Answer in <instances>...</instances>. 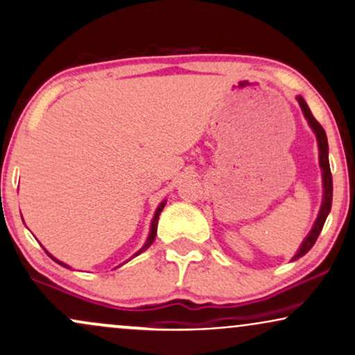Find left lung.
Instances as JSON below:
<instances>
[{"instance_id":"1","label":"left lung","mask_w":355,"mask_h":355,"mask_svg":"<svg viewBox=\"0 0 355 355\" xmlns=\"http://www.w3.org/2000/svg\"><path fill=\"white\" fill-rule=\"evenodd\" d=\"M298 103L301 107V110H303L306 120H308V123L311 128L314 130V133H316V138H318V144H319V164H321V169H322V184H324V199H322V205H321V211H319V216L316 218V222H314V227L309 232L308 237L304 239L303 245H301L300 252L296 253L295 258L293 260H296V258L303 257L304 253H308L311 250V247L314 243H316V240L319 237V234H321L322 227H324V222H326V217L327 214L331 211V204H332V174H331V168H329V157H327V137H326V131L322 128L321 125H319V121L316 118L313 116L311 110H309V107L306 105V102L303 100V97H298Z\"/></svg>"}]
</instances>
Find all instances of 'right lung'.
Segmentation results:
<instances>
[{"instance_id": "obj_1", "label": "right lung", "mask_w": 355, "mask_h": 355, "mask_svg": "<svg viewBox=\"0 0 355 355\" xmlns=\"http://www.w3.org/2000/svg\"><path fill=\"white\" fill-rule=\"evenodd\" d=\"M164 204L166 202H161L159 204V207H157V211H156V214H155V217H153V222H151V230H150V237H148V240H146V243H144L143 245V248H141V250H139L138 253H137V255H139V253H141V252H144V250H146V248L148 247H150V245L153 243V240H155V237H156V229H157V218H159V214H161V211H163V207H164ZM47 253V252H46ZM47 255H49V253H47ZM51 258H52V260H54V261H57V263H59V265H62V266H65V268H69V266L67 265H64L62 263V261H59V260H57V258H54V257H52V255H49Z\"/></svg>"}]
</instances>
